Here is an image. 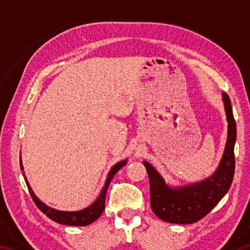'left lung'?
Returning <instances> with one entry per match:
<instances>
[{"label":"left lung","instance_id":"left-lung-1","mask_svg":"<svg viewBox=\"0 0 250 250\" xmlns=\"http://www.w3.org/2000/svg\"><path fill=\"white\" fill-rule=\"evenodd\" d=\"M222 99L228 124L227 140L213 174L196 183L174 186L167 184L152 164L143 161L150 181L152 210L164 222L186 225L200 221L218 204L230 188L235 172L236 122L229 97L223 92Z\"/></svg>","mask_w":250,"mask_h":250}]
</instances>
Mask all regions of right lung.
Returning a JSON list of instances; mask_svg holds the SVG:
<instances>
[{
  "instance_id": "obj_1",
  "label": "right lung",
  "mask_w": 250,
  "mask_h": 250,
  "mask_svg": "<svg viewBox=\"0 0 250 250\" xmlns=\"http://www.w3.org/2000/svg\"><path fill=\"white\" fill-rule=\"evenodd\" d=\"M126 162H128V159H125L120 161V162L116 163L111 168L107 175V179H105L104 185L101 192L99 194V196L96 198V201L90 204L88 207L80 210H75V211H68V210H61V209H56L53 208L48 205H46L44 202H42L39 197L35 195V193L29 185L27 177L24 173V167H23V162H22V158L20 155V166H21V170H22L24 180L26 182V185L28 188V191L31 193V196L33 198L34 203H35L36 206L43 211V213L46 215V216L49 217L52 221L62 224V225H69V226H87L89 224L94 223L97 218L100 217V215L103 214V211L104 209V203H105V193H107L108 186L111 182L112 177L115 176L116 173L120 170L121 167H124Z\"/></svg>"
}]
</instances>
